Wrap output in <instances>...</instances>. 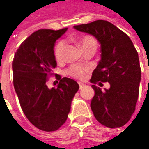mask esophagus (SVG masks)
I'll use <instances>...</instances> for the list:
<instances>
[{"label":"esophagus","mask_w":149,"mask_h":149,"mask_svg":"<svg viewBox=\"0 0 149 149\" xmlns=\"http://www.w3.org/2000/svg\"><path fill=\"white\" fill-rule=\"evenodd\" d=\"M78 84H79V88H80V89H83V88L85 86V84H83V83H78Z\"/></svg>","instance_id":"1"}]
</instances>
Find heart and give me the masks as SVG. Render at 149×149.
Wrapping results in <instances>:
<instances>
[{
	"instance_id": "heart-1",
	"label": "heart",
	"mask_w": 149,
	"mask_h": 149,
	"mask_svg": "<svg viewBox=\"0 0 149 149\" xmlns=\"http://www.w3.org/2000/svg\"><path fill=\"white\" fill-rule=\"evenodd\" d=\"M77 43L80 45L81 49L84 50L88 47H96L97 48V42L95 39L91 36L85 35L82 36L77 40ZM65 42L64 40H60L57 43V45L54 47V56L57 60H61L64 57L65 53ZM89 68L84 65H72L68 70H67V74L70 75L71 77L77 78V79H82L85 77V75L88 73Z\"/></svg>"
}]
</instances>
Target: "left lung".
I'll list each match as a JSON object with an SVG mask.
<instances>
[{
  "mask_svg": "<svg viewBox=\"0 0 149 149\" xmlns=\"http://www.w3.org/2000/svg\"><path fill=\"white\" fill-rule=\"evenodd\" d=\"M76 30L94 36L101 45V59L92 72L91 83L95 95L91 102L96 119L111 129L125 125L135 109L141 79L137 51L130 37L107 20H95L73 26Z\"/></svg>",
  "mask_w": 149,
  "mask_h": 149,
  "instance_id": "obj_1",
  "label": "left lung"
}]
</instances>
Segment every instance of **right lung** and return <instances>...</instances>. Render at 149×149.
I'll return each instance as SVG.
<instances>
[{"instance_id": "right-lung-1", "label": "right lung", "mask_w": 149, "mask_h": 149, "mask_svg": "<svg viewBox=\"0 0 149 149\" xmlns=\"http://www.w3.org/2000/svg\"><path fill=\"white\" fill-rule=\"evenodd\" d=\"M67 28L40 29L17 50L13 60L14 86L20 107L30 123L44 131H55L66 121L79 89L69 77H59L57 88L49 89L47 76L57 65L54 45Z\"/></svg>"}]
</instances>
